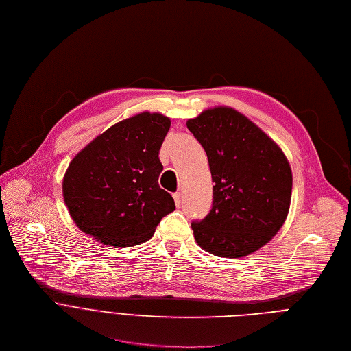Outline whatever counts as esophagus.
<instances>
[{
	"label": "esophagus",
	"mask_w": 351,
	"mask_h": 351,
	"mask_svg": "<svg viewBox=\"0 0 351 351\" xmlns=\"http://www.w3.org/2000/svg\"><path fill=\"white\" fill-rule=\"evenodd\" d=\"M173 197H174L176 206H177V207H181V203H182V195H181L180 192H176V193H173Z\"/></svg>",
	"instance_id": "1"
}]
</instances>
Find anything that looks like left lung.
I'll return each instance as SVG.
<instances>
[{
  "label": "left lung",
  "mask_w": 351,
  "mask_h": 351,
  "mask_svg": "<svg viewBox=\"0 0 351 351\" xmlns=\"http://www.w3.org/2000/svg\"><path fill=\"white\" fill-rule=\"evenodd\" d=\"M186 127L203 147L215 182L212 210L192 223L196 243L231 258L258 250L289 213L292 170L285 154L258 125L228 106L206 109Z\"/></svg>",
  "instance_id": "1"
}]
</instances>
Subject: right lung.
<instances>
[{"instance_id":"right-lung-1","label":"right lung","mask_w":351,"mask_h":351,"mask_svg":"<svg viewBox=\"0 0 351 351\" xmlns=\"http://www.w3.org/2000/svg\"><path fill=\"white\" fill-rule=\"evenodd\" d=\"M162 113L124 119L83 148L62 182L63 199L76 226L110 247L147 242L176 208L159 186V151L170 128Z\"/></svg>"}]
</instances>
